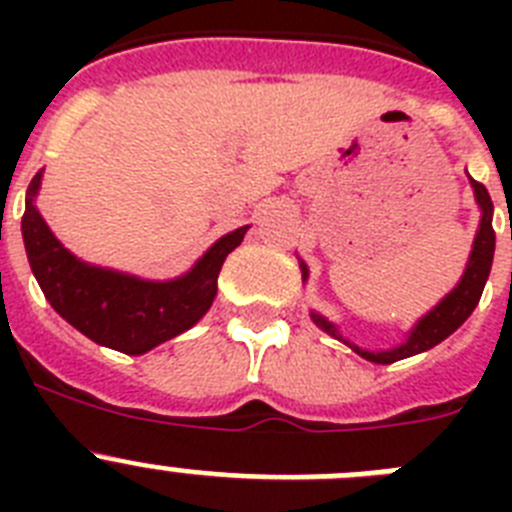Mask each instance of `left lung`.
Returning <instances> with one entry per match:
<instances>
[{"instance_id": "left-lung-1", "label": "left lung", "mask_w": 512, "mask_h": 512, "mask_svg": "<svg viewBox=\"0 0 512 512\" xmlns=\"http://www.w3.org/2000/svg\"><path fill=\"white\" fill-rule=\"evenodd\" d=\"M472 187L474 197H477L479 207H482V220H479L472 256H469L467 271H464L461 282L456 284V289L449 297H443V300L415 325L410 338L402 343V346L390 348V351H364V348L348 343V346L354 348L359 356H364L366 361H374V364H395V361L408 359V356L420 354V351H428V348H433L436 343H441L443 338H449L451 333L472 315L474 307H477L479 297H482V289H485L487 284V277H490L492 256H495V230H492V200L490 194H487L485 184H479L472 179ZM302 277H307L305 264H302ZM312 320H315V325L323 328L325 333L341 338L338 336L336 325H330L323 315H315V312H312Z\"/></svg>"}]
</instances>
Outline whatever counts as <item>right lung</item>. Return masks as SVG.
<instances>
[{"mask_svg": "<svg viewBox=\"0 0 512 512\" xmlns=\"http://www.w3.org/2000/svg\"><path fill=\"white\" fill-rule=\"evenodd\" d=\"M38 187L40 174H35L27 189L22 238L45 300L84 336L122 354H146L158 343L192 328L210 310L223 261L241 246L248 230L246 225L223 235L182 279L143 282L71 256L33 205Z\"/></svg>", "mask_w": 512, "mask_h": 512, "instance_id": "add662e5", "label": "right lung"}]
</instances>
